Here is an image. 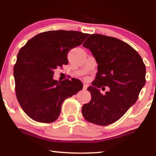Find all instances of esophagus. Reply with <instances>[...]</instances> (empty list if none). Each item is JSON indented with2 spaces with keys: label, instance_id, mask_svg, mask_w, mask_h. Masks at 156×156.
<instances>
[{
  "label": "esophagus",
  "instance_id": "esophagus-1",
  "mask_svg": "<svg viewBox=\"0 0 156 156\" xmlns=\"http://www.w3.org/2000/svg\"><path fill=\"white\" fill-rule=\"evenodd\" d=\"M87 87H88V84H84V85H83V89H84V90H86V89H87Z\"/></svg>",
  "mask_w": 156,
  "mask_h": 156
}]
</instances>
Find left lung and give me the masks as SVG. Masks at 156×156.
I'll return each mask as SVG.
<instances>
[{"instance_id": "obj_1", "label": "left lung", "mask_w": 156, "mask_h": 156, "mask_svg": "<svg viewBox=\"0 0 156 156\" xmlns=\"http://www.w3.org/2000/svg\"><path fill=\"white\" fill-rule=\"evenodd\" d=\"M83 46L89 49L98 64L91 86L89 103L82 113L87 121L100 126L116 122L136 103L146 84V66L139 54L126 42L117 38L93 34ZM108 86L105 95L99 89Z\"/></svg>"}]
</instances>
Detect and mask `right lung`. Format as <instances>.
<instances>
[{"instance_id": "obj_1", "label": "right lung", "mask_w": 156, "mask_h": 156, "mask_svg": "<svg viewBox=\"0 0 156 156\" xmlns=\"http://www.w3.org/2000/svg\"><path fill=\"white\" fill-rule=\"evenodd\" d=\"M89 35L79 31L51 30L35 35L17 55L13 69L16 93L25 114L33 120L52 123L60 114L62 104L82 90L80 80L57 81L54 70L67 65V53Z\"/></svg>"}]
</instances>
